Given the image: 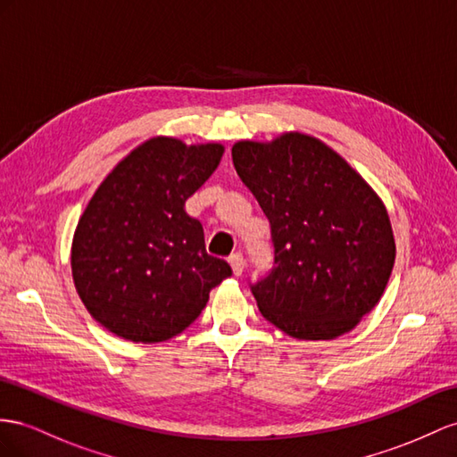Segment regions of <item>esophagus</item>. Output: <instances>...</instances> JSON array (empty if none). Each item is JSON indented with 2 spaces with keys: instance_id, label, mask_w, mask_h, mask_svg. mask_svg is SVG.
<instances>
[{
  "instance_id": "esophagus-1",
  "label": "esophagus",
  "mask_w": 457,
  "mask_h": 457,
  "mask_svg": "<svg viewBox=\"0 0 457 457\" xmlns=\"http://www.w3.org/2000/svg\"><path fill=\"white\" fill-rule=\"evenodd\" d=\"M229 266H231V270H233V276H241V274H243V268H245V259H243V254H241V253L231 254Z\"/></svg>"
}]
</instances>
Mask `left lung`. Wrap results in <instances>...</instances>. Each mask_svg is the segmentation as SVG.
<instances>
[{
  "mask_svg": "<svg viewBox=\"0 0 457 457\" xmlns=\"http://www.w3.org/2000/svg\"><path fill=\"white\" fill-rule=\"evenodd\" d=\"M231 158L270 221L274 268L251 286L262 317L297 340L353 330L388 284L395 241L382 198L322 140H239Z\"/></svg>",
  "mask_w": 457,
  "mask_h": 457,
  "instance_id": "1",
  "label": "left lung"
}]
</instances>
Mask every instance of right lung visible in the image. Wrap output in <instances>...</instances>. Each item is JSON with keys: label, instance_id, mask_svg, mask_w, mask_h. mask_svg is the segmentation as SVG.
<instances>
[{"label": "right lung", "instance_id": "right-lung-1", "mask_svg": "<svg viewBox=\"0 0 457 457\" xmlns=\"http://www.w3.org/2000/svg\"><path fill=\"white\" fill-rule=\"evenodd\" d=\"M224 145L154 137L117 163L80 216L71 270L80 301L112 334L156 344L181 334L231 276L206 254L201 221L185 201L201 189Z\"/></svg>", "mask_w": 457, "mask_h": 457}]
</instances>
